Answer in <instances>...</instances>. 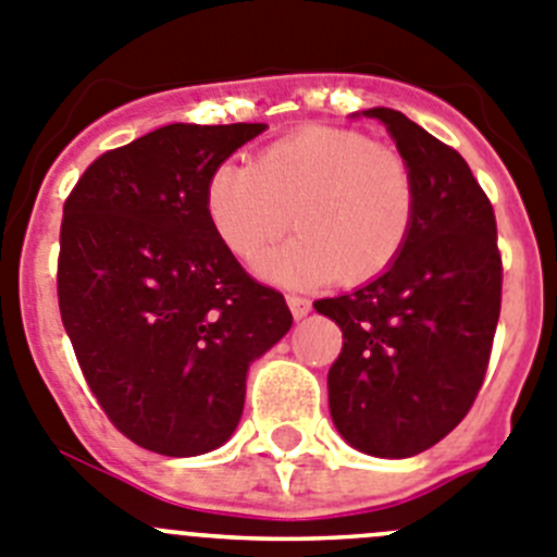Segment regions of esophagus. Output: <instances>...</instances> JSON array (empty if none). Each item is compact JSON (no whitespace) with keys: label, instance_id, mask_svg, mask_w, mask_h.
Here are the masks:
<instances>
[{"label":"esophagus","instance_id":"obj_1","mask_svg":"<svg viewBox=\"0 0 557 557\" xmlns=\"http://www.w3.org/2000/svg\"><path fill=\"white\" fill-rule=\"evenodd\" d=\"M285 302H288L294 319H305V315L310 313V299L297 297V294H288V297H285Z\"/></svg>","mask_w":557,"mask_h":557}]
</instances>
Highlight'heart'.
Listing matches in <instances>:
<instances>
[{
	"mask_svg": "<svg viewBox=\"0 0 557 557\" xmlns=\"http://www.w3.org/2000/svg\"><path fill=\"white\" fill-rule=\"evenodd\" d=\"M416 177L399 149L358 129L308 124L269 144L252 166L219 163L202 208L222 247L258 263L288 227L299 238L263 272L283 283L360 285L388 272L416 222Z\"/></svg>",
	"mask_w": 557,
	"mask_h": 557,
	"instance_id": "1",
	"label": "heart"
}]
</instances>
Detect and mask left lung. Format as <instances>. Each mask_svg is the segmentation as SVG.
I'll return each mask as SVG.
<instances>
[{"label": "left lung", "instance_id": "obj_1", "mask_svg": "<svg viewBox=\"0 0 557 557\" xmlns=\"http://www.w3.org/2000/svg\"><path fill=\"white\" fill-rule=\"evenodd\" d=\"M416 177L408 247L352 294L319 299L344 347L330 366V416L347 444L410 458L453 433L478 399L503 305L497 219L472 169L399 110L372 108Z\"/></svg>", "mask_w": 557, "mask_h": 557}]
</instances>
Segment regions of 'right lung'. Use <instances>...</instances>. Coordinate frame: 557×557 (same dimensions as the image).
I'll return each mask as SVG.
<instances>
[{
    "label": "right lung",
    "mask_w": 557,
    "mask_h": 557,
    "mask_svg": "<svg viewBox=\"0 0 557 557\" xmlns=\"http://www.w3.org/2000/svg\"><path fill=\"white\" fill-rule=\"evenodd\" d=\"M267 124H169L99 154L63 205L60 319L113 428L169 458L222 447L255 358L290 327L283 294L222 247L208 174Z\"/></svg>",
    "instance_id": "right-lung-1"
}]
</instances>
